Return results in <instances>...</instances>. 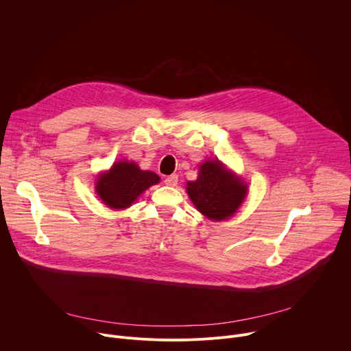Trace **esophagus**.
<instances>
[{
    "label": "esophagus",
    "mask_w": 351,
    "mask_h": 351,
    "mask_svg": "<svg viewBox=\"0 0 351 351\" xmlns=\"http://www.w3.org/2000/svg\"><path fill=\"white\" fill-rule=\"evenodd\" d=\"M178 180H179L178 175H176V173H173V175L167 176V178H165V180H164V183H165L167 186H176V184H178Z\"/></svg>",
    "instance_id": "1"
}]
</instances>
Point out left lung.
I'll return each instance as SVG.
<instances>
[{"instance_id": "left-lung-1", "label": "left lung", "mask_w": 351, "mask_h": 351, "mask_svg": "<svg viewBox=\"0 0 351 351\" xmlns=\"http://www.w3.org/2000/svg\"><path fill=\"white\" fill-rule=\"evenodd\" d=\"M186 190L195 208L211 221L233 217L247 195L243 179L228 171L219 160L199 165L198 178L187 182Z\"/></svg>"}]
</instances>
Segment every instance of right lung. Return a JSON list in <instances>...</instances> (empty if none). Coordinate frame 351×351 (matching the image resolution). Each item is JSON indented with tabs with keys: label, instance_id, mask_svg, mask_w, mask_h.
Wrapping results in <instances>:
<instances>
[{
	"label": "right lung",
	"instance_id": "obj_1",
	"mask_svg": "<svg viewBox=\"0 0 351 351\" xmlns=\"http://www.w3.org/2000/svg\"><path fill=\"white\" fill-rule=\"evenodd\" d=\"M158 182L160 176L157 173L141 171L133 161H119L110 171L98 175L95 193L107 207L123 210L130 207L143 191Z\"/></svg>",
	"mask_w": 351,
	"mask_h": 351
}]
</instances>
